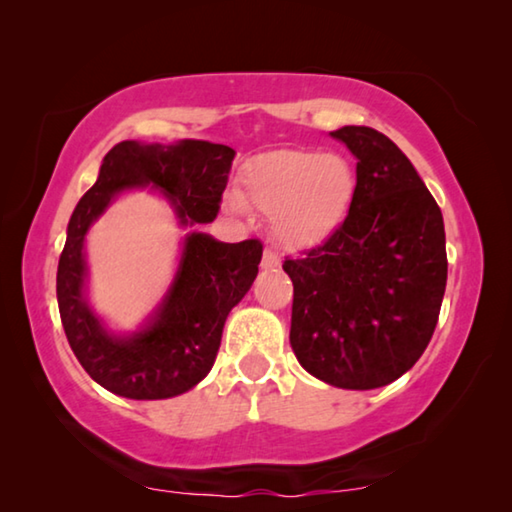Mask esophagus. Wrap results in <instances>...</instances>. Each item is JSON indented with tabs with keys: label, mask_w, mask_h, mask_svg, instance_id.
Listing matches in <instances>:
<instances>
[{
	"label": "esophagus",
	"mask_w": 512,
	"mask_h": 512,
	"mask_svg": "<svg viewBox=\"0 0 512 512\" xmlns=\"http://www.w3.org/2000/svg\"><path fill=\"white\" fill-rule=\"evenodd\" d=\"M262 266H264V269H278V266H280V255L276 253V250H273V248H266L264 250Z\"/></svg>",
	"instance_id": "1"
}]
</instances>
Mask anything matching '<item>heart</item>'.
I'll return each mask as SVG.
<instances>
[{
  "label": "heart",
  "instance_id": "obj_1",
  "mask_svg": "<svg viewBox=\"0 0 512 512\" xmlns=\"http://www.w3.org/2000/svg\"><path fill=\"white\" fill-rule=\"evenodd\" d=\"M356 195V172L340 154L278 149L259 156L243 181V202L273 218L289 248H310L338 230ZM239 209V202H232Z\"/></svg>",
  "mask_w": 512,
  "mask_h": 512
}]
</instances>
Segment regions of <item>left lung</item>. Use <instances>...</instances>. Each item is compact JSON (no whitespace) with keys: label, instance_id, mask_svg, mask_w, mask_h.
<instances>
[{"label":"left lung","instance_id":"left-lung-1","mask_svg":"<svg viewBox=\"0 0 512 512\" xmlns=\"http://www.w3.org/2000/svg\"><path fill=\"white\" fill-rule=\"evenodd\" d=\"M358 158L347 218L319 246L285 257L294 282L289 342L312 377L368 391L402 377L423 356L446 292L439 204L384 133H331Z\"/></svg>","mask_w":512,"mask_h":512}]
</instances>
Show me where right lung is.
<instances>
[{
  "mask_svg": "<svg viewBox=\"0 0 512 512\" xmlns=\"http://www.w3.org/2000/svg\"><path fill=\"white\" fill-rule=\"evenodd\" d=\"M234 149L204 140L172 147L124 140L105 154L101 174L68 220L57 269V303L73 354L89 377L131 400H163L186 393L216 361L225 319L253 285L262 241L220 243L190 234L177 280L154 324L133 338H114L82 299L85 234L119 190L156 186L177 204L181 223H211L230 179Z\"/></svg>",
  "mask_w": 512,
  "mask_h": 512,
  "instance_id": "obj_1",
  "label": "right lung"
}]
</instances>
